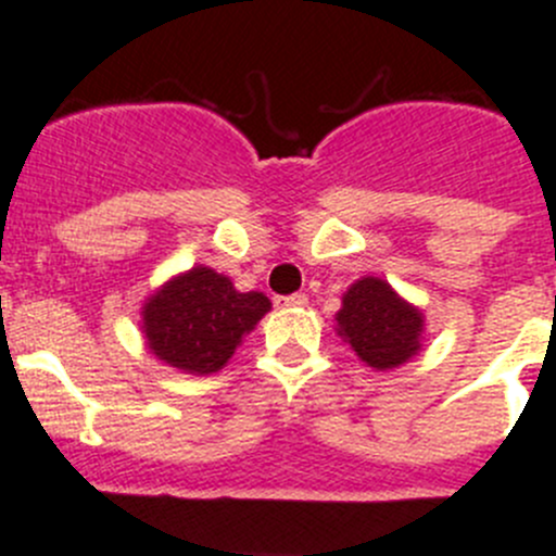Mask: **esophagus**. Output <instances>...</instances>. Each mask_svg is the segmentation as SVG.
I'll return each mask as SVG.
<instances>
[{
    "label": "esophagus",
    "instance_id": "obj_1",
    "mask_svg": "<svg viewBox=\"0 0 556 556\" xmlns=\"http://www.w3.org/2000/svg\"><path fill=\"white\" fill-rule=\"evenodd\" d=\"M274 302H277V307H304V304H307V295H304V293L277 295V299H274Z\"/></svg>",
    "mask_w": 556,
    "mask_h": 556
}]
</instances>
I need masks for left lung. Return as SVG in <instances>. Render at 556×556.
Here are the masks:
<instances>
[{
  "label": "left lung",
  "mask_w": 556,
  "mask_h": 556,
  "mask_svg": "<svg viewBox=\"0 0 556 556\" xmlns=\"http://www.w3.org/2000/svg\"><path fill=\"white\" fill-rule=\"evenodd\" d=\"M337 326L362 362L389 370L417 354L422 315L401 302L383 279L365 277L342 295Z\"/></svg>",
  "instance_id": "obj_1"
}]
</instances>
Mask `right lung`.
Wrapping results in <instances>:
<instances>
[{
    "mask_svg": "<svg viewBox=\"0 0 556 556\" xmlns=\"http://www.w3.org/2000/svg\"><path fill=\"white\" fill-rule=\"evenodd\" d=\"M271 309L263 293H238L211 268H191L144 304V334L159 359L189 372H216Z\"/></svg>",
    "mask_w": 556,
    "mask_h": 556,
    "instance_id": "1",
    "label": "right lung"
}]
</instances>
